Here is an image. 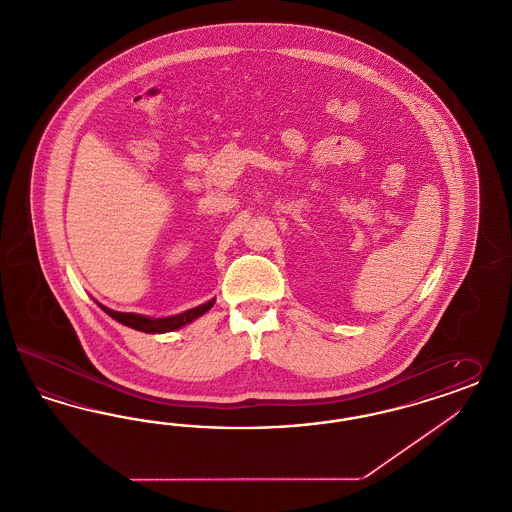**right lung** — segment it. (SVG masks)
Returning a JSON list of instances; mask_svg holds the SVG:
<instances>
[{"instance_id":"right-lung-1","label":"right lung","mask_w":512,"mask_h":512,"mask_svg":"<svg viewBox=\"0 0 512 512\" xmlns=\"http://www.w3.org/2000/svg\"><path fill=\"white\" fill-rule=\"evenodd\" d=\"M214 302H216V300L212 298L210 302L201 303V305H197V307H193V309H188V311H184V313H180V315H172V317H165V319H152V317L138 315V313H121V311H114V309H110V307H106V305H102V303L98 302H96V305H98L104 313H108L112 319L121 322V324H125V326H129V328L146 332V334H165V332L178 330V328H182V326H186V324L195 321L197 317L205 315L210 307L214 305Z\"/></svg>"}]
</instances>
